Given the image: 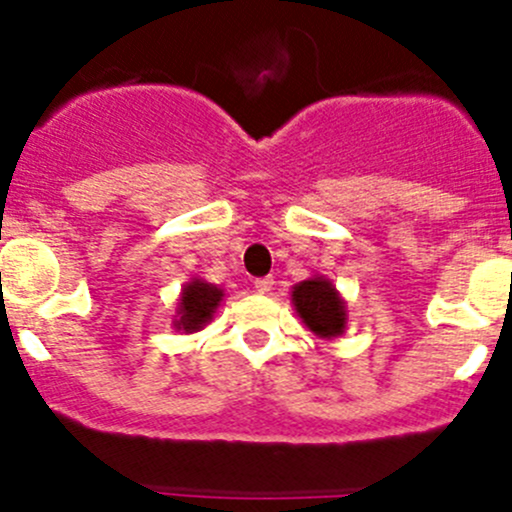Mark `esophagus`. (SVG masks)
<instances>
[{
    "label": "esophagus",
    "instance_id": "1",
    "mask_svg": "<svg viewBox=\"0 0 512 512\" xmlns=\"http://www.w3.org/2000/svg\"><path fill=\"white\" fill-rule=\"evenodd\" d=\"M272 285H275V280H272V277H257L255 280V289L260 294H267L272 289Z\"/></svg>",
    "mask_w": 512,
    "mask_h": 512
}]
</instances>
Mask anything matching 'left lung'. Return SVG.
<instances>
[{
  "label": "left lung",
  "instance_id": "left-lung-1",
  "mask_svg": "<svg viewBox=\"0 0 512 512\" xmlns=\"http://www.w3.org/2000/svg\"><path fill=\"white\" fill-rule=\"evenodd\" d=\"M292 304L309 332L334 339L347 327V307L327 277H309L292 289Z\"/></svg>",
  "mask_w": 512,
  "mask_h": 512
}]
</instances>
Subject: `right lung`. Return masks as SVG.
Instances as JSON below:
<instances>
[{
    "instance_id": "obj_1",
    "label": "right lung",
    "mask_w": 512,
    "mask_h": 512,
    "mask_svg": "<svg viewBox=\"0 0 512 512\" xmlns=\"http://www.w3.org/2000/svg\"><path fill=\"white\" fill-rule=\"evenodd\" d=\"M220 299H223V289L220 287L210 285L205 280H190L180 292L173 327L185 334L200 332L213 319L215 309L220 307Z\"/></svg>"
}]
</instances>
